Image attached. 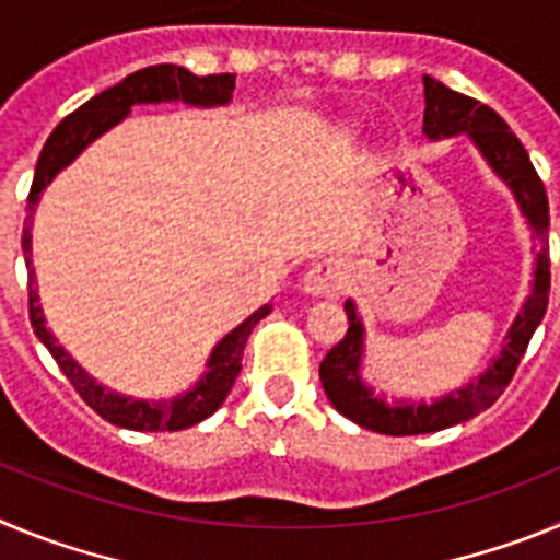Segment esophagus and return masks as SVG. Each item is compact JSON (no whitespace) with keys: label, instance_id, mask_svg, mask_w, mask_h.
<instances>
[{"label":"esophagus","instance_id":"esophagus-1","mask_svg":"<svg viewBox=\"0 0 560 560\" xmlns=\"http://www.w3.org/2000/svg\"><path fill=\"white\" fill-rule=\"evenodd\" d=\"M345 285V266L339 260H319L303 277V291L308 296H334Z\"/></svg>","mask_w":560,"mask_h":560}]
</instances>
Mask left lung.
Listing matches in <instances>:
<instances>
[{
	"instance_id": "obj_1",
	"label": "left lung",
	"mask_w": 560,
	"mask_h": 560,
	"mask_svg": "<svg viewBox=\"0 0 560 560\" xmlns=\"http://www.w3.org/2000/svg\"><path fill=\"white\" fill-rule=\"evenodd\" d=\"M423 101H427L423 137L438 142L465 133L479 151V156L488 162V167L513 192L518 210L527 219V226L536 235L538 252L536 269H533V289L516 319H513L511 330H508V345L499 350V355L485 373L434 400H387L370 387L368 378L361 375V368H364V323H361L359 308H355V300L345 303L350 328L345 339L319 364V381H323L325 395H328L336 412H341L359 427L370 429V432L395 434V438L457 427L463 420L477 418L479 412L491 407L493 400L504 393V387L511 384L518 361L530 345V336L541 325L547 303H550V244H547L550 205H547V190H544L536 167H533L518 137L493 108L482 106L474 97L459 95L446 83L434 81L429 75H423Z\"/></svg>"
}]
</instances>
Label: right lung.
Listing matches in <instances>:
<instances>
[{
  "label": "right lung",
  "mask_w": 560,
  "mask_h": 560,
  "mask_svg": "<svg viewBox=\"0 0 560 560\" xmlns=\"http://www.w3.org/2000/svg\"><path fill=\"white\" fill-rule=\"evenodd\" d=\"M232 89H235V75H192L190 69L176 67V63H156V67H145L133 75L122 78L120 83H114L112 89L95 95L92 101L83 103L81 108L63 117L56 126V131L49 133V140L44 142V151L36 162V176H33V187L27 196V221H24L22 232V249L24 264H27L30 277V323L33 330L42 339L44 348L52 353L58 361L61 373L67 375L69 384L78 389L89 407L95 409L103 420L114 423V427L133 429V432H179V429H190L210 418L215 409L224 404L230 395L232 384H235L237 373H241V359H244L246 339H249L252 328L271 311V303L260 305L255 314H249L244 323L232 328L224 339L212 348L210 359L205 364V373L199 381L187 387L185 393L173 395V398H131L117 389H108L106 384L89 375L86 370L78 364L67 350L61 348V341L56 334L47 328L44 319V308L38 303V285L33 277V266H30V255H33V212H36L42 192L47 185H52L58 173L81 156L97 137L112 131L114 126H120L131 114L133 106H148V103H187L196 108H215L226 106L232 101Z\"/></svg>",
  "instance_id": "right-lung-1"
}]
</instances>
